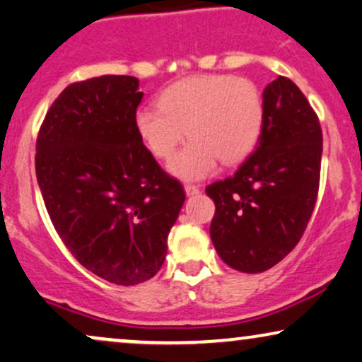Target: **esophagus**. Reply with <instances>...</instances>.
<instances>
[{
	"instance_id": "1",
	"label": "esophagus",
	"mask_w": 362,
	"mask_h": 362,
	"mask_svg": "<svg viewBox=\"0 0 362 362\" xmlns=\"http://www.w3.org/2000/svg\"><path fill=\"white\" fill-rule=\"evenodd\" d=\"M185 191H186V194H188V196H194V194L199 193V188H198V186H194V185H185Z\"/></svg>"
}]
</instances>
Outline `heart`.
<instances>
[{
	"label": "heart",
	"instance_id": "heart-1",
	"mask_svg": "<svg viewBox=\"0 0 362 362\" xmlns=\"http://www.w3.org/2000/svg\"><path fill=\"white\" fill-rule=\"evenodd\" d=\"M263 119V97L252 80L213 74L164 88L159 107H142L134 122L158 159L171 158L186 134L191 141L169 160L168 169L181 180L196 181L211 176L220 160L231 166L247 158L260 137Z\"/></svg>",
	"mask_w": 362,
	"mask_h": 362
}]
</instances>
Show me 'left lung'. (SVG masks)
<instances>
[{"mask_svg":"<svg viewBox=\"0 0 362 362\" xmlns=\"http://www.w3.org/2000/svg\"><path fill=\"white\" fill-rule=\"evenodd\" d=\"M262 134L233 176L206 188L215 202L209 235L231 269L260 274L296 248L307 228L320 180L322 131L296 83L279 77L263 90Z\"/></svg>","mask_w":362,"mask_h":362,"instance_id":"left-lung-1","label":"left lung"}]
</instances>
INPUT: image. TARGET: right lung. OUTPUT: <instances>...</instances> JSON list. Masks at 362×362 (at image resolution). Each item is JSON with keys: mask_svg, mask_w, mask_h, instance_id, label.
I'll return each mask as SVG.
<instances>
[{"mask_svg": "<svg viewBox=\"0 0 362 362\" xmlns=\"http://www.w3.org/2000/svg\"><path fill=\"white\" fill-rule=\"evenodd\" d=\"M142 95L129 75L75 82L37 139V180L58 236L87 270L117 285L158 274L186 198L136 131Z\"/></svg>", "mask_w": 362, "mask_h": 362, "instance_id": "right-lung-1", "label": "right lung"}]
</instances>
